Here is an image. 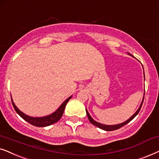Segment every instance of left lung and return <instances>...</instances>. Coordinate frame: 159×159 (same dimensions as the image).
Wrapping results in <instances>:
<instances>
[{"instance_id":"1","label":"left lung","mask_w":159,"mask_h":159,"mask_svg":"<svg viewBox=\"0 0 159 159\" xmlns=\"http://www.w3.org/2000/svg\"><path fill=\"white\" fill-rule=\"evenodd\" d=\"M128 54H129V53H128ZM129 54L131 55L130 54ZM131 56H132V55H131ZM143 100H144V97H143V101H142V102H141V104H140V106H139L138 110H137V111L136 112H135V113L134 114V115H133V116H132V117H130L129 118L128 120H126V121L123 122V123H121V124H116V125H105V124H100V123H99V122H97L96 120H94L92 117H91V116L89 115V113L88 111L86 109V115H87V116H88V118H89V121H90L91 123H92L93 125L97 126V127L99 128V129H103V130H105V131H113V130H116V129H118L121 128L122 126H125L126 124H128V123H129V122L131 121V120H132L133 119V118H134L135 117V116H136L137 115V114L139 113V111H140V109H141L142 105H143Z\"/></svg>"}]
</instances>
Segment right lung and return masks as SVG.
<instances>
[{
    "instance_id": "obj_1",
    "label": "right lung",
    "mask_w": 159,
    "mask_h": 159,
    "mask_svg": "<svg viewBox=\"0 0 159 159\" xmlns=\"http://www.w3.org/2000/svg\"><path fill=\"white\" fill-rule=\"evenodd\" d=\"M71 97L72 96L68 97L66 100L63 102L62 104L60 105V107H59L56 111L54 112V113L52 114H50V115L43 116V117H31V116H27L18 109V107L14 105V102L12 100V98L11 102L14 107V110H15L16 113H17L23 119L25 120L26 121L30 123V124L33 126H38V127H44V126H50L52 125V124H54V123L57 122L58 120L62 118L63 113H64L65 106H66L67 102L71 99Z\"/></svg>"
}]
</instances>
